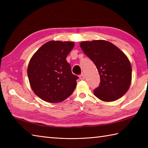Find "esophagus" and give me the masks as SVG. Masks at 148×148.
I'll return each mask as SVG.
<instances>
[{
  "label": "esophagus",
  "instance_id": "34e87169",
  "mask_svg": "<svg viewBox=\"0 0 148 148\" xmlns=\"http://www.w3.org/2000/svg\"><path fill=\"white\" fill-rule=\"evenodd\" d=\"M84 78H85V76H84V74H81L80 76H79V79L81 80H84Z\"/></svg>",
  "mask_w": 148,
  "mask_h": 148
}]
</instances>
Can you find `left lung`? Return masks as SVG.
Instances as JSON below:
<instances>
[{
  "instance_id": "8db88e82",
  "label": "left lung",
  "mask_w": 148,
  "mask_h": 148,
  "mask_svg": "<svg viewBox=\"0 0 148 148\" xmlns=\"http://www.w3.org/2000/svg\"><path fill=\"white\" fill-rule=\"evenodd\" d=\"M80 46L100 75V82L94 90V95L106 102L121 98L129 88L132 80V66L127 56L104 40L84 41Z\"/></svg>"
}]
</instances>
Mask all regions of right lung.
I'll use <instances>...</instances> for the list:
<instances>
[{"mask_svg": "<svg viewBox=\"0 0 148 148\" xmlns=\"http://www.w3.org/2000/svg\"><path fill=\"white\" fill-rule=\"evenodd\" d=\"M74 44L51 40L43 45L30 59L27 74L35 94L45 101H64L74 92L78 76L72 73L66 57Z\"/></svg>", "mask_w": 148, "mask_h": 148, "instance_id": "add662e5", "label": "right lung"}]
</instances>
